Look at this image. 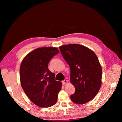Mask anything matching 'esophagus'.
<instances>
[{
  "label": "esophagus",
  "mask_w": 122,
  "mask_h": 122,
  "mask_svg": "<svg viewBox=\"0 0 122 122\" xmlns=\"http://www.w3.org/2000/svg\"><path fill=\"white\" fill-rule=\"evenodd\" d=\"M68 82V81L67 80H65L62 81V84H64V85L66 84H67Z\"/></svg>",
  "instance_id": "obj_1"
}]
</instances>
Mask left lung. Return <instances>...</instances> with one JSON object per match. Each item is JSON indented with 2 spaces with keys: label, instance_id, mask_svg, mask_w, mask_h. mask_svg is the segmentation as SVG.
I'll return each instance as SVG.
<instances>
[{
  "label": "left lung",
  "instance_id": "left-lung-1",
  "mask_svg": "<svg viewBox=\"0 0 122 122\" xmlns=\"http://www.w3.org/2000/svg\"><path fill=\"white\" fill-rule=\"evenodd\" d=\"M61 52L71 70L70 82L75 88L71 100L82 104L93 99L101 87L102 68L93 51L79 44L60 46Z\"/></svg>",
  "mask_w": 122,
  "mask_h": 122
}]
</instances>
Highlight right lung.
<instances>
[{
	"mask_svg": "<svg viewBox=\"0 0 122 122\" xmlns=\"http://www.w3.org/2000/svg\"><path fill=\"white\" fill-rule=\"evenodd\" d=\"M59 51L56 47L36 48L27 54L20 67L21 86L30 100L41 107L56 104L62 83L54 80L55 74L48 69V63Z\"/></svg>",
	"mask_w": 122,
	"mask_h": 122,
	"instance_id": "obj_1",
	"label": "right lung"
}]
</instances>
